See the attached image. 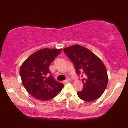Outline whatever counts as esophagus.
Masks as SVG:
<instances>
[{
  "mask_svg": "<svg viewBox=\"0 0 128 128\" xmlns=\"http://www.w3.org/2000/svg\"><path fill=\"white\" fill-rule=\"evenodd\" d=\"M70 79H66V80H64V83H65V84H66V83H68V82H70Z\"/></svg>",
  "mask_w": 128,
  "mask_h": 128,
  "instance_id": "34e87169",
  "label": "esophagus"
}]
</instances>
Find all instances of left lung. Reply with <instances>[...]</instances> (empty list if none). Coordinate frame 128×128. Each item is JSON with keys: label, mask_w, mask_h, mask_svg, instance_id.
<instances>
[{"label": "left lung", "mask_w": 128, "mask_h": 128, "mask_svg": "<svg viewBox=\"0 0 128 128\" xmlns=\"http://www.w3.org/2000/svg\"><path fill=\"white\" fill-rule=\"evenodd\" d=\"M72 60L76 73L84 74L82 91L77 92L80 99L92 102L102 96L108 81L106 68L98 56L87 48L74 44L64 49Z\"/></svg>", "instance_id": "left-lung-1"}]
</instances>
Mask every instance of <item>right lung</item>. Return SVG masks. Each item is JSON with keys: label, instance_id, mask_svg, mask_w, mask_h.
I'll use <instances>...</instances> for the list:
<instances>
[{"label": "right lung", "instance_id": "1", "mask_svg": "<svg viewBox=\"0 0 128 128\" xmlns=\"http://www.w3.org/2000/svg\"><path fill=\"white\" fill-rule=\"evenodd\" d=\"M61 49L44 48L32 54L21 65L22 82L29 94L36 99L46 101L52 99L63 88L62 84L56 81L49 71L51 62Z\"/></svg>", "mask_w": 128, "mask_h": 128}]
</instances>
